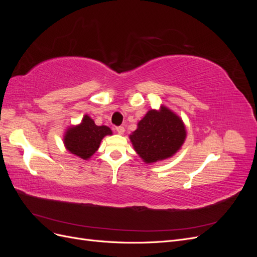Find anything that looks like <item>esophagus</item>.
<instances>
[{
    "label": "esophagus",
    "mask_w": 257,
    "mask_h": 257,
    "mask_svg": "<svg viewBox=\"0 0 257 257\" xmlns=\"http://www.w3.org/2000/svg\"><path fill=\"white\" fill-rule=\"evenodd\" d=\"M115 130H116V132H118L119 134H123L124 131H125V128H124L123 126H116Z\"/></svg>",
    "instance_id": "esophagus-1"
}]
</instances>
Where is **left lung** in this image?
I'll use <instances>...</instances> for the list:
<instances>
[{
	"instance_id": "obj_1",
	"label": "left lung",
	"mask_w": 257,
	"mask_h": 257,
	"mask_svg": "<svg viewBox=\"0 0 257 257\" xmlns=\"http://www.w3.org/2000/svg\"><path fill=\"white\" fill-rule=\"evenodd\" d=\"M185 135L182 120L162 107L161 111H148L130 138L139 157L146 163H153L174 155L180 149Z\"/></svg>"
}]
</instances>
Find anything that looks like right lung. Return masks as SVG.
<instances>
[{"mask_svg": "<svg viewBox=\"0 0 257 257\" xmlns=\"http://www.w3.org/2000/svg\"><path fill=\"white\" fill-rule=\"evenodd\" d=\"M111 135V130L102 125L98 126L89 115H84L78 126L69 128L64 137L67 150L83 160L89 159L98 149L100 141Z\"/></svg>", "mask_w": 257, "mask_h": 257, "instance_id": "add662e5", "label": "right lung"}]
</instances>
